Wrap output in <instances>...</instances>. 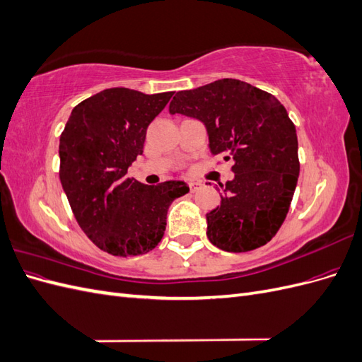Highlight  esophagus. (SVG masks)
<instances>
[{
	"mask_svg": "<svg viewBox=\"0 0 362 362\" xmlns=\"http://www.w3.org/2000/svg\"><path fill=\"white\" fill-rule=\"evenodd\" d=\"M201 187H202V184L199 181H190L189 182V189H190L192 193H194L196 190H199Z\"/></svg>",
	"mask_w": 362,
	"mask_h": 362,
	"instance_id": "esophagus-1",
	"label": "esophagus"
}]
</instances>
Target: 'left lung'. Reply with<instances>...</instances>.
I'll return each instance as SVG.
<instances>
[{
	"label": "left lung",
	"instance_id": "8db88e82",
	"mask_svg": "<svg viewBox=\"0 0 362 362\" xmlns=\"http://www.w3.org/2000/svg\"><path fill=\"white\" fill-rule=\"evenodd\" d=\"M169 112L199 119L211 154L234 161L221 206L206 214L208 240L226 252L264 246L286 221L300 170L286 107L249 83L223 78L177 92Z\"/></svg>",
	"mask_w": 362,
	"mask_h": 362
}]
</instances>
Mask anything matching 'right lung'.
Segmentation results:
<instances>
[{"label": "right lung", "instance_id": "1", "mask_svg": "<svg viewBox=\"0 0 362 362\" xmlns=\"http://www.w3.org/2000/svg\"><path fill=\"white\" fill-rule=\"evenodd\" d=\"M172 95L105 89L74 107L60 136V181L72 213L84 234L115 257L154 249L169 205L189 192L184 181L146 185L127 177Z\"/></svg>", "mask_w": 362, "mask_h": 362}]
</instances>
